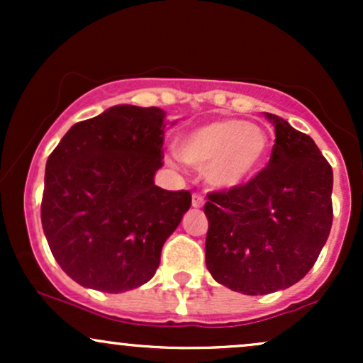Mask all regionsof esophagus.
Masks as SVG:
<instances>
[{
	"label": "esophagus",
	"instance_id": "obj_1",
	"mask_svg": "<svg viewBox=\"0 0 363 363\" xmlns=\"http://www.w3.org/2000/svg\"><path fill=\"white\" fill-rule=\"evenodd\" d=\"M205 205V199L201 194H193V208H201Z\"/></svg>",
	"mask_w": 363,
	"mask_h": 363
}]
</instances>
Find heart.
Returning <instances> with one entry per match:
<instances>
[{
  "mask_svg": "<svg viewBox=\"0 0 363 363\" xmlns=\"http://www.w3.org/2000/svg\"><path fill=\"white\" fill-rule=\"evenodd\" d=\"M268 147V136L259 126L242 119H222L187 133L179 141V155L191 167L205 170L213 187L232 189L257 172Z\"/></svg>",
  "mask_w": 363,
  "mask_h": 363,
  "instance_id": "1",
  "label": "heart"
}]
</instances>
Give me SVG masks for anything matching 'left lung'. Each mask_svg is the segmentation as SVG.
Returning a JSON list of instances; mask_svg holds the SVG:
<instances>
[{
	"instance_id": "obj_1",
	"label": "left lung",
	"mask_w": 363,
	"mask_h": 363,
	"mask_svg": "<svg viewBox=\"0 0 363 363\" xmlns=\"http://www.w3.org/2000/svg\"><path fill=\"white\" fill-rule=\"evenodd\" d=\"M272 158L242 186L208 194L206 268L244 295L301 281L318 261L333 223V169L311 136L266 112Z\"/></svg>"
}]
</instances>
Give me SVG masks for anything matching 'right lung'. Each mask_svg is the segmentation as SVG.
I'll list each match as a JSON object with an SVG mask.
<instances>
[{
	"mask_svg": "<svg viewBox=\"0 0 363 363\" xmlns=\"http://www.w3.org/2000/svg\"><path fill=\"white\" fill-rule=\"evenodd\" d=\"M165 126L158 107L114 106L69 128L48 158L45 239L62 272L85 289L121 294L152 280L189 210V191L153 182Z\"/></svg>",
	"mask_w": 363,
	"mask_h": 363,
	"instance_id": "add662e5",
	"label": "right lung"
}]
</instances>
